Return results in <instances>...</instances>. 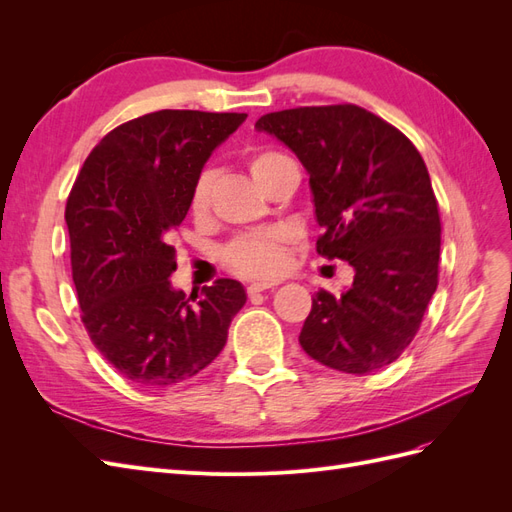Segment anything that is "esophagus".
<instances>
[{"label":"esophagus","instance_id":"obj_1","mask_svg":"<svg viewBox=\"0 0 512 512\" xmlns=\"http://www.w3.org/2000/svg\"><path fill=\"white\" fill-rule=\"evenodd\" d=\"M277 284L280 282H265V280H260V282H252L250 286H247V294H258V292H265V290H271V288H275Z\"/></svg>","mask_w":512,"mask_h":512}]
</instances>
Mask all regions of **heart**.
<instances>
[{"label":"heart","instance_id":"obj_1","mask_svg":"<svg viewBox=\"0 0 512 512\" xmlns=\"http://www.w3.org/2000/svg\"><path fill=\"white\" fill-rule=\"evenodd\" d=\"M288 158L280 151L273 149H256L247 168L256 183L265 179L271 170L286 162ZM209 207V177L203 175L196 183L190 196V211L194 215H203ZM286 243L288 232L273 228V230H258L250 235H241L235 241H230L224 250L226 265L245 277H273L284 269L286 262Z\"/></svg>","mask_w":512,"mask_h":512}]
</instances>
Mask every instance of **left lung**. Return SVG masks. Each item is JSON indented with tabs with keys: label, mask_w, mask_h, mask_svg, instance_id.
Returning a JSON list of instances; mask_svg holds the SVG:
<instances>
[{
	"label": "left lung",
	"mask_w": 512,
	"mask_h": 512,
	"mask_svg": "<svg viewBox=\"0 0 512 512\" xmlns=\"http://www.w3.org/2000/svg\"><path fill=\"white\" fill-rule=\"evenodd\" d=\"M309 175L316 252L346 260L352 286L318 290L299 335L314 361L371 374L399 359L438 288L440 213L421 153L391 123L354 104L262 115Z\"/></svg>",
	"instance_id": "1"
}]
</instances>
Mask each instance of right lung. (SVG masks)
<instances>
[{
	"label": "right lung",
	"mask_w": 512,
	"mask_h": 512,
	"mask_svg": "<svg viewBox=\"0 0 512 512\" xmlns=\"http://www.w3.org/2000/svg\"><path fill=\"white\" fill-rule=\"evenodd\" d=\"M245 117L166 108L121 123L89 153L68 196L83 324L104 359L141 386H173L203 371L245 305L237 280L203 288L200 301L168 280L194 183Z\"/></svg>",
	"instance_id": "1"
}]
</instances>
